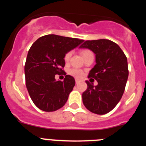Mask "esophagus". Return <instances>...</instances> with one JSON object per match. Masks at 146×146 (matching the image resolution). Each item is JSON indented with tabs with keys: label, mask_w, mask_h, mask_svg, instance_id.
Masks as SVG:
<instances>
[{
	"label": "esophagus",
	"mask_w": 146,
	"mask_h": 146,
	"mask_svg": "<svg viewBox=\"0 0 146 146\" xmlns=\"http://www.w3.org/2000/svg\"><path fill=\"white\" fill-rule=\"evenodd\" d=\"M80 79H77V78H75V82H76V83H79L80 82Z\"/></svg>",
	"instance_id": "esophagus-1"
}]
</instances>
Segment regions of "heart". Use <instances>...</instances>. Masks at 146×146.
Masks as SVG:
<instances>
[{
  "mask_svg": "<svg viewBox=\"0 0 146 146\" xmlns=\"http://www.w3.org/2000/svg\"><path fill=\"white\" fill-rule=\"evenodd\" d=\"M80 52L81 55H82V57L84 58L90 55H94L91 50H88V49H84V50H81ZM71 56H72V52H71V51L66 52L65 56H64V60H65L66 62H68L69 60V59H70ZM69 74L74 76V77H82V75H83V72H82V71L80 70V69H77V68L71 69L69 71Z\"/></svg>",
  "mask_w": 146,
  "mask_h": 146,
  "instance_id": "heart-1",
  "label": "heart"
}]
</instances>
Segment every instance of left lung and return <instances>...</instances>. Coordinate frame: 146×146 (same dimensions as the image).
Listing matches in <instances>:
<instances>
[{
    "mask_svg": "<svg viewBox=\"0 0 146 146\" xmlns=\"http://www.w3.org/2000/svg\"><path fill=\"white\" fill-rule=\"evenodd\" d=\"M80 48H88L96 55V65L89 77L97 80V86L86 81L82 102L89 111L98 115L109 113L119 102L128 79L127 58L116 43L108 39L86 41Z\"/></svg>",
    "mask_w": 146,
    "mask_h": 146,
    "instance_id": "left-lung-1",
    "label": "left lung"
}]
</instances>
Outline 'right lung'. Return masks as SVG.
Returning <instances> with one entry per match:
<instances>
[{
	"mask_svg": "<svg viewBox=\"0 0 146 146\" xmlns=\"http://www.w3.org/2000/svg\"><path fill=\"white\" fill-rule=\"evenodd\" d=\"M83 40L49 34L40 37L28 51L25 65V84L32 101L38 109L53 112L66 102L75 80L66 75V53L79 46ZM64 74V81L55 80V74Z\"/></svg>",
	"mask_w": 146,
	"mask_h": 146,
	"instance_id": "right-lung-1",
	"label": "right lung"
}]
</instances>
